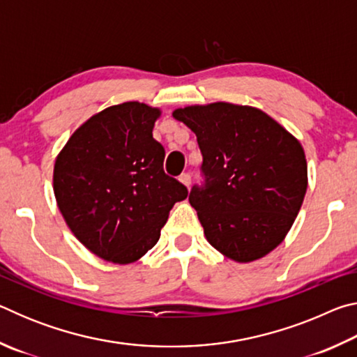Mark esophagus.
I'll list each match as a JSON object with an SVG mask.
<instances>
[{"label": "esophagus", "mask_w": 357, "mask_h": 357, "mask_svg": "<svg viewBox=\"0 0 357 357\" xmlns=\"http://www.w3.org/2000/svg\"><path fill=\"white\" fill-rule=\"evenodd\" d=\"M179 183H183L185 187H189L190 185V174H187V173H183L179 176Z\"/></svg>", "instance_id": "obj_1"}]
</instances>
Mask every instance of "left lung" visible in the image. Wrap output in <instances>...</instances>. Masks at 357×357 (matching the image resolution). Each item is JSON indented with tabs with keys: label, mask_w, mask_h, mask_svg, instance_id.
<instances>
[{
	"label": "left lung",
	"mask_w": 357,
	"mask_h": 357,
	"mask_svg": "<svg viewBox=\"0 0 357 357\" xmlns=\"http://www.w3.org/2000/svg\"><path fill=\"white\" fill-rule=\"evenodd\" d=\"M197 135L206 185L189 202L208 243L236 263L268 255L293 227L304 202L307 160L301 142L255 107L214 102L176 108Z\"/></svg>",
	"instance_id": "left-lung-1"
}]
</instances>
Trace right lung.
Listing matches in <instances>:
<instances>
[{"mask_svg": "<svg viewBox=\"0 0 357 357\" xmlns=\"http://www.w3.org/2000/svg\"><path fill=\"white\" fill-rule=\"evenodd\" d=\"M162 110L143 102L112 105L84 121L53 165L56 204L74 236L113 264L153 249L170 209L187 189L164 172L153 138Z\"/></svg>", "mask_w": 357, "mask_h": 357, "instance_id": "right-lung-1", "label": "right lung"}]
</instances>
